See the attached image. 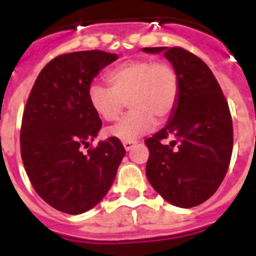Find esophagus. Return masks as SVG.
Masks as SVG:
<instances>
[{
    "label": "esophagus",
    "mask_w": 256,
    "mask_h": 256,
    "mask_svg": "<svg viewBox=\"0 0 256 256\" xmlns=\"http://www.w3.org/2000/svg\"><path fill=\"white\" fill-rule=\"evenodd\" d=\"M136 144V141H124L123 144H124V148H126V151H130V148H133V144Z\"/></svg>",
    "instance_id": "1"
}]
</instances>
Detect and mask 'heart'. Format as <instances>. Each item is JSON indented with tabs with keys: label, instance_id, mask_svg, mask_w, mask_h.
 Instances as JSON below:
<instances>
[{
	"label": "heart",
	"instance_id": "heart-1",
	"mask_svg": "<svg viewBox=\"0 0 256 256\" xmlns=\"http://www.w3.org/2000/svg\"><path fill=\"white\" fill-rule=\"evenodd\" d=\"M108 86L91 83L87 90L92 110L105 122L119 119L126 102L130 112L108 133L120 141H133L166 120L180 98V76L170 62L133 58L106 74Z\"/></svg>",
	"mask_w": 256,
	"mask_h": 256
}]
</instances>
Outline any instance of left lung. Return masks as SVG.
<instances>
[{
    "mask_svg": "<svg viewBox=\"0 0 256 256\" xmlns=\"http://www.w3.org/2000/svg\"><path fill=\"white\" fill-rule=\"evenodd\" d=\"M144 51L164 52L180 86L170 120L144 140L150 152L146 176L168 202L198 206L214 195L230 166L234 126L228 102L212 70L192 52L182 47H144Z\"/></svg>",
    "mask_w": 256,
    "mask_h": 256,
    "instance_id": "obj_1",
    "label": "left lung"
}]
</instances>
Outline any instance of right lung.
I'll use <instances>...</instances> for the list:
<instances>
[{
    "instance_id": "right-lung-1",
    "label": "right lung",
    "mask_w": 256,
    "mask_h": 256,
    "mask_svg": "<svg viewBox=\"0 0 256 256\" xmlns=\"http://www.w3.org/2000/svg\"><path fill=\"white\" fill-rule=\"evenodd\" d=\"M116 54L92 50L62 54L40 70L24 108L20 154L32 186L50 206L76 216L92 209L112 187L126 155L120 140L90 146L102 122L87 90Z\"/></svg>"
}]
</instances>
